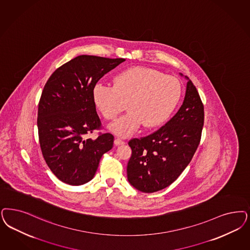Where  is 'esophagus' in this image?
Masks as SVG:
<instances>
[{"mask_svg":"<svg viewBox=\"0 0 250 250\" xmlns=\"http://www.w3.org/2000/svg\"><path fill=\"white\" fill-rule=\"evenodd\" d=\"M114 144H115V146H119V145L125 144V141H123L120 138H115L114 139Z\"/></svg>","mask_w":250,"mask_h":250,"instance_id":"1","label":"esophagus"}]
</instances>
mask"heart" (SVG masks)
<instances>
[{"label": "heart", "instance_id": "b5f03b06", "mask_svg": "<svg viewBox=\"0 0 250 250\" xmlns=\"http://www.w3.org/2000/svg\"><path fill=\"white\" fill-rule=\"evenodd\" d=\"M181 94L177 78L145 66L125 69L113 78L112 86L97 83L92 91L96 107L107 120H114L125 103L128 112L109 126L120 137L132 135L142 124L146 128L163 125L176 108Z\"/></svg>", "mask_w": 250, "mask_h": 250}]
</instances>
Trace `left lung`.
<instances>
[{
  "instance_id": "obj_1",
  "label": "left lung",
  "mask_w": 250,
  "mask_h": 250,
  "mask_svg": "<svg viewBox=\"0 0 250 250\" xmlns=\"http://www.w3.org/2000/svg\"><path fill=\"white\" fill-rule=\"evenodd\" d=\"M186 78L187 90L178 112L154 133L128 142L132 155L127 179L141 192L153 193L169 187L189 164L199 145L204 106L196 86Z\"/></svg>"
}]
</instances>
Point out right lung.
<instances>
[{
    "mask_svg": "<svg viewBox=\"0 0 250 250\" xmlns=\"http://www.w3.org/2000/svg\"><path fill=\"white\" fill-rule=\"evenodd\" d=\"M125 59L80 55L56 69L44 86L38 110L39 140L44 160L54 175L71 186L94 177L113 136L102 128L92 97L97 82Z\"/></svg>",
    "mask_w": 250,
    "mask_h": 250,
    "instance_id": "1",
    "label": "right lung"
}]
</instances>
